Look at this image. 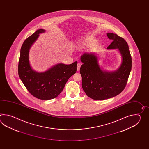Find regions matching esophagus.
Segmentation results:
<instances>
[{
    "mask_svg": "<svg viewBox=\"0 0 149 149\" xmlns=\"http://www.w3.org/2000/svg\"><path fill=\"white\" fill-rule=\"evenodd\" d=\"M80 67H81V63L77 64V70L78 71H79V70H80Z\"/></svg>",
    "mask_w": 149,
    "mask_h": 149,
    "instance_id": "1",
    "label": "esophagus"
}]
</instances>
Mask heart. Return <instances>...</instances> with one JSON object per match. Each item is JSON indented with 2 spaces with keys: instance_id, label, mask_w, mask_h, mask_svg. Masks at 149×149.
Wrapping results in <instances>:
<instances>
[{
  "instance_id": "obj_1",
  "label": "heart",
  "mask_w": 149,
  "mask_h": 149,
  "mask_svg": "<svg viewBox=\"0 0 149 149\" xmlns=\"http://www.w3.org/2000/svg\"><path fill=\"white\" fill-rule=\"evenodd\" d=\"M92 43H93V42L91 41V40H89L88 39H84L80 42V44L79 45H80L81 47L84 48L92 44Z\"/></svg>"
}]
</instances>
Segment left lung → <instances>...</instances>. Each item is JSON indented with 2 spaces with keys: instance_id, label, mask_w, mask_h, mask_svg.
Returning a JSON list of instances; mask_svg holds the SVG:
<instances>
[{
  "instance_id": "1",
  "label": "left lung",
  "mask_w": 149,
  "mask_h": 149,
  "mask_svg": "<svg viewBox=\"0 0 149 149\" xmlns=\"http://www.w3.org/2000/svg\"><path fill=\"white\" fill-rule=\"evenodd\" d=\"M107 35L113 40L108 49L118 48L123 57L122 63L117 71H102L95 54L85 53L80 58L83 63L80 69L82 89L86 95L95 100H103L119 94L126 86L132 69V57L126 41L117 34Z\"/></svg>"
}]
</instances>
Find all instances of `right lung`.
<instances>
[{
  "instance_id": "obj_1",
  "label": "right lung",
  "mask_w": 149,
  "mask_h": 149,
  "mask_svg": "<svg viewBox=\"0 0 149 149\" xmlns=\"http://www.w3.org/2000/svg\"><path fill=\"white\" fill-rule=\"evenodd\" d=\"M39 29L26 38L20 51L18 73L19 78L29 92L40 100H51L57 97L63 91L65 84L77 71V62L69 65L58 64L43 73L32 70L29 61V51L39 34L44 32Z\"/></svg>"
}]
</instances>
